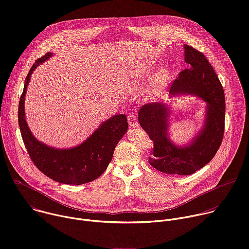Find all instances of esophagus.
I'll return each instance as SVG.
<instances>
[{
	"mask_svg": "<svg viewBox=\"0 0 249 249\" xmlns=\"http://www.w3.org/2000/svg\"><path fill=\"white\" fill-rule=\"evenodd\" d=\"M128 123H129V126H130L131 128H138V127H139V123H138V121H137V117H136L135 115H133V114L129 115V117H128Z\"/></svg>",
	"mask_w": 249,
	"mask_h": 249,
	"instance_id": "1",
	"label": "esophagus"
}]
</instances>
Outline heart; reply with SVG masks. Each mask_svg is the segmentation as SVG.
<instances>
[{"mask_svg":"<svg viewBox=\"0 0 249 249\" xmlns=\"http://www.w3.org/2000/svg\"><path fill=\"white\" fill-rule=\"evenodd\" d=\"M169 80H170L169 71L165 68L160 69L150 82L149 89H148V96L154 97L160 94V92H162L165 89V88L168 86Z\"/></svg>","mask_w":249,"mask_h":249,"instance_id":"b5f03b06","label":"heart"}]
</instances>
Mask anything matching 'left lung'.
<instances>
[{"mask_svg": "<svg viewBox=\"0 0 249 249\" xmlns=\"http://www.w3.org/2000/svg\"><path fill=\"white\" fill-rule=\"evenodd\" d=\"M184 60L190 65L179 73L170 95L190 94L206 102L201 130L186 145H175L168 133L170 107L164 102L142 106L138 112L141 127L154 142L149 163L160 172L190 175L212 160L219 150L225 130L226 101L221 82L202 52L184 44Z\"/></svg>", "mask_w": 249, "mask_h": 249, "instance_id": "1", "label": "left lung"}]
</instances>
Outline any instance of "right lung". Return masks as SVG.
Segmentation results:
<instances>
[{
  "mask_svg": "<svg viewBox=\"0 0 249 249\" xmlns=\"http://www.w3.org/2000/svg\"><path fill=\"white\" fill-rule=\"evenodd\" d=\"M48 52L30 68L18 104V125L25 148L31 160L49 178L63 183L81 185L96 178L107 168L115 147L128 130L125 114H116L106 121L77 147L56 149L35 138L25 120L24 102L28 83L33 71L52 57Z\"/></svg>",
  "mask_w": 249,
  "mask_h": 249,
  "instance_id": "right-lung-1",
  "label": "right lung"
}]
</instances>
